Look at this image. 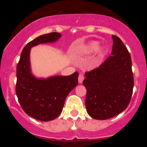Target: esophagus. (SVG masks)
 Here are the masks:
<instances>
[{
  "label": "esophagus",
  "instance_id": "esophagus-1",
  "mask_svg": "<svg viewBox=\"0 0 147 147\" xmlns=\"http://www.w3.org/2000/svg\"><path fill=\"white\" fill-rule=\"evenodd\" d=\"M84 78V75L82 73H80L79 76H78V82H79V83H82L83 82Z\"/></svg>",
  "mask_w": 147,
  "mask_h": 147
}]
</instances>
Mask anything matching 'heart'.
Segmentation results:
<instances>
[{
    "label": "heart",
    "instance_id": "b5f03b06",
    "mask_svg": "<svg viewBox=\"0 0 147 147\" xmlns=\"http://www.w3.org/2000/svg\"><path fill=\"white\" fill-rule=\"evenodd\" d=\"M97 47H98V42H91L89 44H87L85 47L83 49V52L84 53H91L92 52H94V50H97ZM97 55H98V57H101L103 55V51H102V48H98L97 50Z\"/></svg>",
    "mask_w": 147,
    "mask_h": 147
}]
</instances>
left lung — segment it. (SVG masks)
Returning <instances> with one entry per match:
<instances>
[{
  "label": "left lung",
  "instance_id": "8db88e82",
  "mask_svg": "<svg viewBox=\"0 0 147 147\" xmlns=\"http://www.w3.org/2000/svg\"><path fill=\"white\" fill-rule=\"evenodd\" d=\"M112 55L98 67L85 72L87 113L96 119L119 115L128 107L134 87L131 59L119 37L112 35Z\"/></svg>",
  "mask_w": 147,
  "mask_h": 147
}]
</instances>
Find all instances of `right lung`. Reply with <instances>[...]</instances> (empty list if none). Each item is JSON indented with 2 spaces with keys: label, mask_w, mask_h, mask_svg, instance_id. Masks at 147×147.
Listing matches in <instances>:
<instances>
[{
  "label": "right lung",
  "mask_w": 147,
  "mask_h": 147,
  "mask_svg": "<svg viewBox=\"0 0 147 147\" xmlns=\"http://www.w3.org/2000/svg\"><path fill=\"white\" fill-rule=\"evenodd\" d=\"M59 32L40 35L25 46L17 65L16 92L19 103L27 115L40 121L55 119L63 110L65 99L78 83V72L68 76L37 79L30 68V50L33 46L57 40Z\"/></svg>",
  "instance_id": "obj_1"
}]
</instances>
